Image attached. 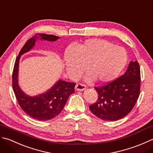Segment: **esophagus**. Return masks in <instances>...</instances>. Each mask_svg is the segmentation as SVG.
<instances>
[{
  "label": "esophagus",
  "mask_w": 153,
  "mask_h": 153,
  "mask_svg": "<svg viewBox=\"0 0 153 153\" xmlns=\"http://www.w3.org/2000/svg\"><path fill=\"white\" fill-rule=\"evenodd\" d=\"M86 86L85 85H82V84H77L75 86V89L77 91H83L84 90H85Z\"/></svg>",
  "instance_id": "obj_1"
}]
</instances>
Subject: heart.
<instances>
[{
  "mask_svg": "<svg viewBox=\"0 0 153 153\" xmlns=\"http://www.w3.org/2000/svg\"><path fill=\"white\" fill-rule=\"evenodd\" d=\"M127 62V55L123 48L98 38L87 39L76 49L68 48L64 55L65 68L71 77H79L87 66L90 73L85 80L96 79L100 83H108L116 79Z\"/></svg>",
  "mask_w": 153,
  "mask_h": 153,
  "instance_id": "obj_1",
  "label": "heart"
}]
</instances>
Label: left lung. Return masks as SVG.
Returning <instances> with one entry per match:
<instances>
[{"mask_svg": "<svg viewBox=\"0 0 153 153\" xmlns=\"http://www.w3.org/2000/svg\"><path fill=\"white\" fill-rule=\"evenodd\" d=\"M141 74L137 61H130L122 76L112 82L95 88L98 100L90 105V111L103 120L117 121L131 111L140 93Z\"/></svg>", "mask_w": 153, "mask_h": 153, "instance_id": "1", "label": "left lung"}]
</instances>
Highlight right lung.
Listing matches in <instances>:
<instances>
[{
  "label": "right lung",
  "mask_w": 153,
  "mask_h": 153,
  "mask_svg": "<svg viewBox=\"0 0 153 153\" xmlns=\"http://www.w3.org/2000/svg\"><path fill=\"white\" fill-rule=\"evenodd\" d=\"M60 37L49 34L39 33L25 43L16 59L12 73V88L22 110L31 117L39 121H48L56 117L63 110L68 97L74 92L75 83L58 80L45 92L36 96L26 94L18 84V71L21 56L34 48L37 39L55 42Z\"/></svg>",
  "instance_id": "add662e5"
}]
</instances>
